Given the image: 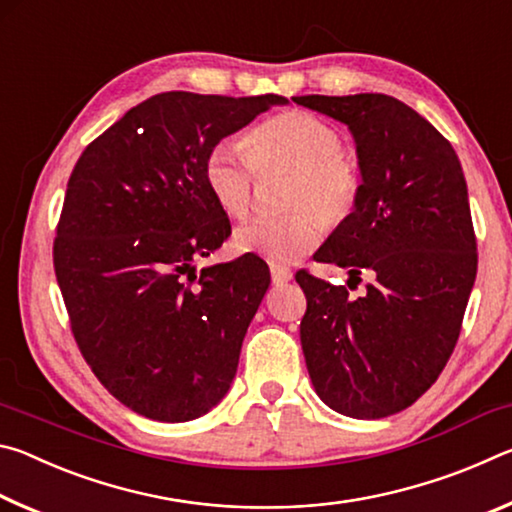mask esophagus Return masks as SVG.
<instances>
[{
    "label": "esophagus",
    "instance_id": "obj_1",
    "mask_svg": "<svg viewBox=\"0 0 512 512\" xmlns=\"http://www.w3.org/2000/svg\"><path fill=\"white\" fill-rule=\"evenodd\" d=\"M271 280H273V284H287V282L293 280V273L289 271L287 266L271 264Z\"/></svg>",
    "mask_w": 512,
    "mask_h": 512
}]
</instances>
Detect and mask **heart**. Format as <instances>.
<instances>
[{"label": "heart", "instance_id": "1", "mask_svg": "<svg viewBox=\"0 0 512 512\" xmlns=\"http://www.w3.org/2000/svg\"><path fill=\"white\" fill-rule=\"evenodd\" d=\"M277 169L291 171L282 198L291 212L244 225L235 241L244 253L291 264L316 248L323 237L320 221L336 225L354 210L361 173L343 153L339 128L316 112L289 110L259 121L241 144L216 142L205 158L203 178L214 203L230 219H244L253 207L255 178Z\"/></svg>", "mask_w": 512, "mask_h": 512}]
</instances>
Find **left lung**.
<instances>
[{
	"label": "left lung",
	"instance_id": "1",
	"mask_svg": "<svg viewBox=\"0 0 512 512\" xmlns=\"http://www.w3.org/2000/svg\"><path fill=\"white\" fill-rule=\"evenodd\" d=\"M350 128L361 194L314 255L348 268V287L307 271L300 343L316 393L348 418L400 413L452 357L476 277V237L458 155L388 94L293 97ZM370 270L367 293L350 297Z\"/></svg>",
	"mask_w": 512,
	"mask_h": 512
}]
</instances>
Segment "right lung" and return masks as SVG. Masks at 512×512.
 <instances>
[{"label": "right lung", "instance_id": "right-lung-1", "mask_svg": "<svg viewBox=\"0 0 512 512\" xmlns=\"http://www.w3.org/2000/svg\"><path fill=\"white\" fill-rule=\"evenodd\" d=\"M277 94L162 92L115 121L69 176L54 268L83 359L110 395L160 422L201 418L230 391L266 262H194L230 237L203 164Z\"/></svg>", "mask_w": 512, "mask_h": 512}]
</instances>
